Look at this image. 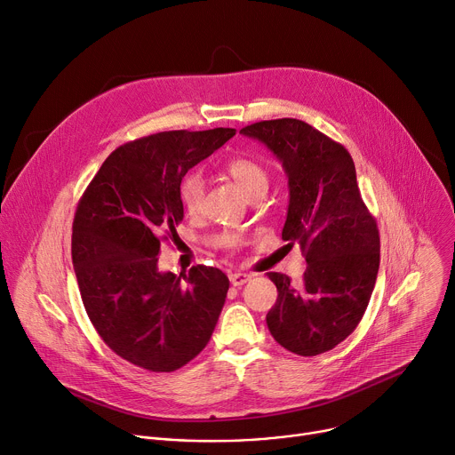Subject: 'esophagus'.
<instances>
[{"label":"esophagus","mask_w":455,"mask_h":455,"mask_svg":"<svg viewBox=\"0 0 455 455\" xmlns=\"http://www.w3.org/2000/svg\"><path fill=\"white\" fill-rule=\"evenodd\" d=\"M229 281H231V284H233V286H243V284L251 281V275L235 271V273H231V275H229Z\"/></svg>","instance_id":"obj_1"}]
</instances>
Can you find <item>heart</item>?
I'll return each instance as SVG.
<instances>
[{"label": "heart", "mask_w": 455, "mask_h": 455, "mask_svg": "<svg viewBox=\"0 0 455 455\" xmlns=\"http://www.w3.org/2000/svg\"><path fill=\"white\" fill-rule=\"evenodd\" d=\"M224 169L248 196L266 191L267 188L266 167L251 156H233L226 162ZM204 193H205V186H204L202 174L196 171L188 172L179 188V198L188 215L198 217L202 213Z\"/></svg>", "instance_id": "obj_1"}]
</instances>
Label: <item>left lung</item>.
<instances>
[{
  "mask_svg": "<svg viewBox=\"0 0 455 455\" xmlns=\"http://www.w3.org/2000/svg\"><path fill=\"white\" fill-rule=\"evenodd\" d=\"M240 132L283 162L290 186L283 240L299 243L307 262L299 286L283 273H267L278 291L267 328L297 355L324 354L361 323L379 271V229L355 164L344 146L297 118L264 120Z\"/></svg>",
  "mask_w": 455,
  "mask_h": 455,
  "instance_id": "obj_1",
  "label": "left lung"
}]
</instances>
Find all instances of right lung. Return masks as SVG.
Returning <instances> with one entry per match:
<instances>
[{"label": "right lung", "instance_id": "1", "mask_svg": "<svg viewBox=\"0 0 455 455\" xmlns=\"http://www.w3.org/2000/svg\"><path fill=\"white\" fill-rule=\"evenodd\" d=\"M235 129L164 131L115 149L84 191L73 266L87 315L116 355L149 371L195 359L217 326L229 278L219 267L158 271L160 242L184 219L179 188Z\"/></svg>", "mask_w": 455, "mask_h": 455}]
</instances>
